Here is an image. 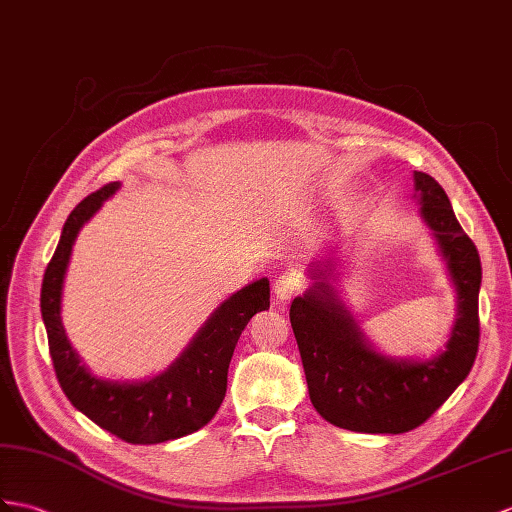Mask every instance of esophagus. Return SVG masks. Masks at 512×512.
<instances>
[{"mask_svg": "<svg viewBox=\"0 0 512 512\" xmlns=\"http://www.w3.org/2000/svg\"><path fill=\"white\" fill-rule=\"evenodd\" d=\"M304 289V278L299 271H286L282 276L273 282V293L280 299V302H286V299H291L293 295H297L299 291Z\"/></svg>", "mask_w": 512, "mask_h": 512, "instance_id": "1", "label": "esophagus"}]
</instances>
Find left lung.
Masks as SVG:
<instances>
[{
    "instance_id": "left-lung-1",
    "label": "left lung",
    "mask_w": 512,
    "mask_h": 512,
    "mask_svg": "<svg viewBox=\"0 0 512 512\" xmlns=\"http://www.w3.org/2000/svg\"><path fill=\"white\" fill-rule=\"evenodd\" d=\"M415 197L456 289L450 339L443 352L426 360L380 354L332 284L336 260H317L308 269L315 282L293 299L289 317L310 402L332 426L369 434L415 430L458 389L476 360L482 282L478 249L460 228L441 184L428 173L415 171Z\"/></svg>"
}]
</instances>
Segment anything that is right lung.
<instances>
[{
    "label": "right lung",
    "instance_id": "right-lung-1",
    "mask_svg": "<svg viewBox=\"0 0 512 512\" xmlns=\"http://www.w3.org/2000/svg\"><path fill=\"white\" fill-rule=\"evenodd\" d=\"M119 182L84 197L62 226L41 289V313L56 378L69 402L99 428L134 445H154L191 434L215 417L228 386V367L247 321L269 308V280L260 278L232 293L197 330L193 341L158 376L139 382L97 378L82 365L60 319L62 284L78 234Z\"/></svg>",
    "mask_w": 512,
    "mask_h": 512
}]
</instances>
